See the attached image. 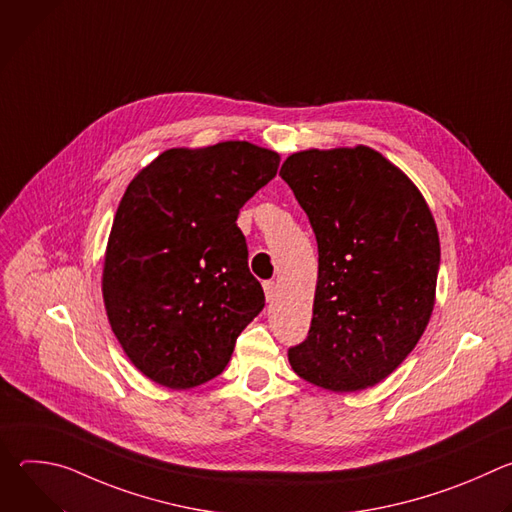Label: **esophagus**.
Wrapping results in <instances>:
<instances>
[{
	"instance_id": "obj_1",
	"label": "esophagus",
	"mask_w": 512,
	"mask_h": 512,
	"mask_svg": "<svg viewBox=\"0 0 512 512\" xmlns=\"http://www.w3.org/2000/svg\"><path fill=\"white\" fill-rule=\"evenodd\" d=\"M263 289H265L267 302H273L275 296H277V283H275V281H265V283H263Z\"/></svg>"
}]
</instances>
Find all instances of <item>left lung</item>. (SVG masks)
Wrapping results in <instances>:
<instances>
[{
	"instance_id": "left-lung-1",
	"label": "left lung",
	"mask_w": 512,
	"mask_h": 512,
	"mask_svg": "<svg viewBox=\"0 0 512 512\" xmlns=\"http://www.w3.org/2000/svg\"><path fill=\"white\" fill-rule=\"evenodd\" d=\"M279 176L318 243L314 316L287 350L291 369L336 393L373 387L429 322L440 271L433 216L413 182L364 145L294 154Z\"/></svg>"
}]
</instances>
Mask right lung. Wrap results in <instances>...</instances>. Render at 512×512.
I'll return each mask as SVG.
<instances>
[{
  "mask_svg": "<svg viewBox=\"0 0 512 512\" xmlns=\"http://www.w3.org/2000/svg\"><path fill=\"white\" fill-rule=\"evenodd\" d=\"M279 156L247 141L168 150L127 186L109 235L103 298L135 367L170 389L221 375L263 310L237 216Z\"/></svg>",
  "mask_w": 512,
  "mask_h": 512,
  "instance_id": "right-lung-1",
  "label": "right lung"
}]
</instances>
